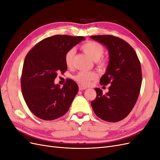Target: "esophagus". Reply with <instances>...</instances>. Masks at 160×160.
<instances>
[{"instance_id": "34e87169", "label": "esophagus", "mask_w": 160, "mask_h": 160, "mask_svg": "<svg viewBox=\"0 0 160 160\" xmlns=\"http://www.w3.org/2000/svg\"><path fill=\"white\" fill-rule=\"evenodd\" d=\"M79 90H85V89H87V88H85V87H84V86H82V85H79Z\"/></svg>"}]
</instances>
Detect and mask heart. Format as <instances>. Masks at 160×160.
Here are the masks:
<instances>
[{
  "instance_id": "heart-1",
  "label": "heart",
  "mask_w": 160,
  "mask_h": 160,
  "mask_svg": "<svg viewBox=\"0 0 160 160\" xmlns=\"http://www.w3.org/2000/svg\"><path fill=\"white\" fill-rule=\"evenodd\" d=\"M81 49L96 62L98 68L102 70L106 69L108 66V62L102 57L105 52L104 47L102 45L96 41H88L82 45ZM75 52V51L73 48L66 52L64 61L67 67H72ZM97 77H98V74L93 71H80L74 76L73 79L81 85L88 86L90 84L91 81L97 78Z\"/></svg>"
}]
</instances>
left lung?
<instances>
[{
    "mask_svg": "<svg viewBox=\"0 0 160 160\" xmlns=\"http://www.w3.org/2000/svg\"><path fill=\"white\" fill-rule=\"evenodd\" d=\"M91 38L104 45L109 51V61L101 85H111L105 95L95 88L97 97L91 101L94 113L108 122H118L132 111L141 89L142 75L140 61L132 47L113 35H94Z\"/></svg>",
    "mask_w": 160,
    "mask_h": 160,
    "instance_id": "1",
    "label": "left lung"
}]
</instances>
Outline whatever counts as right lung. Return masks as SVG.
<instances>
[{
	"label": "right lung",
	"mask_w": 160,
	"mask_h": 160,
	"mask_svg": "<svg viewBox=\"0 0 160 160\" xmlns=\"http://www.w3.org/2000/svg\"><path fill=\"white\" fill-rule=\"evenodd\" d=\"M85 37L57 35L41 41L27 53L21 75L24 99L31 112L43 120H53L69 110L78 85L70 79L62 88L55 85L57 72L67 69L64 57L67 51Z\"/></svg>",
	"instance_id": "add662e5"
}]
</instances>
